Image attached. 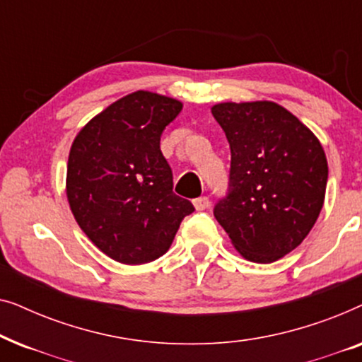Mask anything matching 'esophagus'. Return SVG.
<instances>
[{"label": "esophagus", "mask_w": 362, "mask_h": 362, "mask_svg": "<svg viewBox=\"0 0 362 362\" xmlns=\"http://www.w3.org/2000/svg\"><path fill=\"white\" fill-rule=\"evenodd\" d=\"M192 204H194V207H196V211H204V209H207V207H209V197H206V196H202V197H196L194 201H192Z\"/></svg>", "instance_id": "esophagus-1"}]
</instances>
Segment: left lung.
I'll return each mask as SVG.
<instances>
[{"mask_svg": "<svg viewBox=\"0 0 362 362\" xmlns=\"http://www.w3.org/2000/svg\"><path fill=\"white\" fill-rule=\"evenodd\" d=\"M211 112L230 146L229 192L216 219L247 260H279L303 242L323 207V146L275 102H226Z\"/></svg>", "mask_w": 362, "mask_h": 362, "instance_id": "left-lung-1", "label": "left lung"}]
</instances>
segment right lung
<instances>
[{
  "label": "right lung",
  "instance_id": "1",
  "mask_svg": "<svg viewBox=\"0 0 362 362\" xmlns=\"http://www.w3.org/2000/svg\"><path fill=\"white\" fill-rule=\"evenodd\" d=\"M182 103L133 92L78 132L67 163V199L77 224L110 259L127 265L156 260L194 211L173 192L161 133Z\"/></svg>",
  "mask_w": 362,
  "mask_h": 362
}]
</instances>
